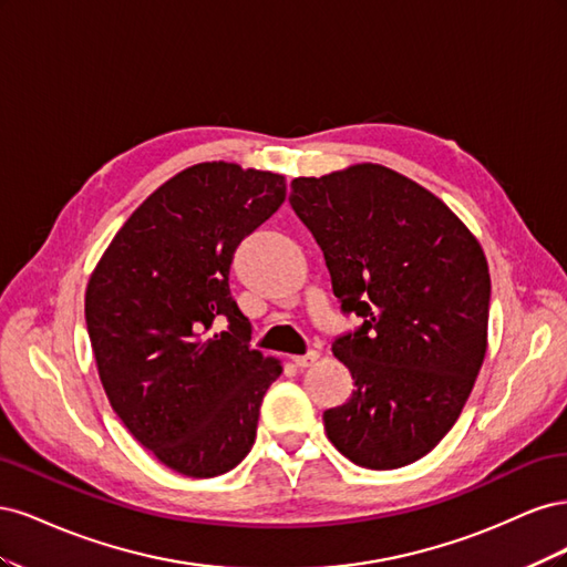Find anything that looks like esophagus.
<instances>
[{"label":"esophagus","instance_id":"obj_1","mask_svg":"<svg viewBox=\"0 0 567 567\" xmlns=\"http://www.w3.org/2000/svg\"><path fill=\"white\" fill-rule=\"evenodd\" d=\"M319 359V352H315V350H310V352H305V354H300V357H293V364L298 367V369H307V367H312L315 362Z\"/></svg>","mask_w":567,"mask_h":567}]
</instances>
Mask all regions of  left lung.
<instances>
[{
    "label": "left lung",
    "mask_w": 567,
    "mask_h": 567,
    "mask_svg": "<svg viewBox=\"0 0 567 567\" xmlns=\"http://www.w3.org/2000/svg\"><path fill=\"white\" fill-rule=\"evenodd\" d=\"M342 315L333 340L352 398L323 411L326 435L357 466L402 468L452 431L487 350L489 269L463 221L383 165L290 182Z\"/></svg>",
    "instance_id": "left-lung-1"
}]
</instances>
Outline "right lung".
<instances>
[{
    "mask_svg": "<svg viewBox=\"0 0 567 567\" xmlns=\"http://www.w3.org/2000/svg\"><path fill=\"white\" fill-rule=\"evenodd\" d=\"M286 198L281 175L200 163L153 192L84 296L99 379L127 431L167 468L215 477L255 442L281 364L250 348L229 290L234 252ZM227 320L217 334L214 323Z\"/></svg>",
    "mask_w": 567,
    "mask_h": 567,
    "instance_id": "1",
    "label": "right lung"
}]
</instances>
